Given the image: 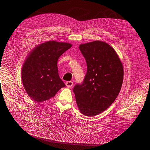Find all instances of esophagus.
I'll return each mask as SVG.
<instances>
[{
	"label": "esophagus",
	"instance_id": "obj_1",
	"mask_svg": "<svg viewBox=\"0 0 150 150\" xmlns=\"http://www.w3.org/2000/svg\"><path fill=\"white\" fill-rule=\"evenodd\" d=\"M73 85V82L72 81H68L66 82V86L68 87H71Z\"/></svg>",
	"mask_w": 150,
	"mask_h": 150
}]
</instances>
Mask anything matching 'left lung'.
Segmentation results:
<instances>
[{"mask_svg":"<svg viewBox=\"0 0 150 150\" xmlns=\"http://www.w3.org/2000/svg\"><path fill=\"white\" fill-rule=\"evenodd\" d=\"M79 49L87 65L81 84L73 92L80 112L93 117L105 110L115 100L123 81V67L114 49L105 42L82 44Z\"/></svg>","mask_w":150,"mask_h":150,"instance_id":"left-lung-1","label":"left lung"}]
</instances>
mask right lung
I'll use <instances>...</instances> for the list:
<instances>
[{"label": "right lung", "instance_id": "add662e5", "mask_svg": "<svg viewBox=\"0 0 150 150\" xmlns=\"http://www.w3.org/2000/svg\"><path fill=\"white\" fill-rule=\"evenodd\" d=\"M71 46L68 42L49 41L35 47L28 55L21 77L27 95L33 101H46L65 87L59 75L57 61Z\"/></svg>", "mask_w": 150, "mask_h": 150}]
</instances>
